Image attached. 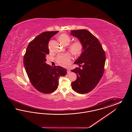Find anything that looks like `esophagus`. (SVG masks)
Listing matches in <instances>:
<instances>
[{"instance_id":"esophagus-1","label":"esophagus","mask_w":132,"mask_h":132,"mask_svg":"<svg viewBox=\"0 0 132 132\" xmlns=\"http://www.w3.org/2000/svg\"><path fill=\"white\" fill-rule=\"evenodd\" d=\"M67 74H69L71 73V71L70 69H67Z\"/></svg>"}]
</instances>
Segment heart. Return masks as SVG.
<instances>
[{
  "label": "heart",
  "instance_id": "heart-1",
  "mask_svg": "<svg viewBox=\"0 0 132 132\" xmlns=\"http://www.w3.org/2000/svg\"><path fill=\"white\" fill-rule=\"evenodd\" d=\"M59 39L62 44L65 45L69 44L71 41V38L66 34L60 35L59 36ZM83 47V44L80 40H76L68 46L69 51L75 56H79L82 53ZM72 57L69 53H65L64 55H59L56 58L57 63L63 67H67L69 66Z\"/></svg>",
  "mask_w": 132,
  "mask_h": 132
}]
</instances>
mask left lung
<instances>
[{
  "instance_id": "left-lung-1",
  "label": "left lung",
  "mask_w": 132,
  "mask_h": 132,
  "mask_svg": "<svg viewBox=\"0 0 132 132\" xmlns=\"http://www.w3.org/2000/svg\"><path fill=\"white\" fill-rule=\"evenodd\" d=\"M71 35L78 38L84 45L81 56L74 63L80 67L71 70L77 76V80L71 83L72 88L79 94H87L96 86L103 76L105 51L98 39L87 30H72Z\"/></svg>"
}]
</instances>
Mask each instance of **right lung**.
<instances>
[{"mask_svg": "<svg viewBox=\"0 0 132 132\" xmlns=\"http://www.w3.org/2000/svg\"><path fill=\"white\" fill-rule=\"evenodd\" d=\"M58 32L45 31L38 35L30 43L24 56V65L30 82L37 90L44 94L55 91L59 77L67 74L66 69L45 63L46 55L50 53L49 41Z\"/></svg>", "mask_w": 132, "mask_h": 132, "instance_id": "add662e5", "label": "right lung"}]
</instances>
